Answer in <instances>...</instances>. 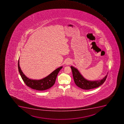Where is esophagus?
Wrapping results in <instances>:
<instances>
[{"label": "esophagus", "mask_w": 124, "mask_h": 124, "mask_svg": "<svg viewBox=\"0 0 124 124\" xmlns=\"http://www.w3.org/2000/svg\"><path fill=\"white\" fill-rule=\"evenodd\" d=\"M71 61L70 60H67L66 62V65H70L71 64Z\"/></svg>", "instance_id": "1"}]
</instances>
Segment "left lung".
<instances>
[{
	"mask_svg": "<svg viewBox=\"0 0 124 124\" xmlns=\"http://www.w3.org/2000/svg\"><path fill=\"white\" fill-rule=\"evenodd\" d=\"M73 79L76 85L80 88L84 90H90L96 88L102 85L107 78L108 75L100 81H89L85 79L76 68L71 66Z\"/></svg>",
	"mask_w": 124,
	"mask_h": 124,
	"instance_id": "left-lung-1",
	"label": "left lung"
}]
</instances>
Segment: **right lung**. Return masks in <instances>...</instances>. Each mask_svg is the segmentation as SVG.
Wrapping results in <instances>:
<instances>
[{
	"label": "right lung",
	"mask_w": 124,
	"mask_h": 124,
	"mask_svg": "<svg viewBox=\"0 0 124 124\" xmlns=\"http://www.w3.org/2000/svg\"><path fill=\"white\" fill-rule=\"evenodd\" d=\"M18 69L22 79L27 86L37 91H43L48 89L52 87L55 83L56 77L62 67H60L42 79L39 80L30 79L24 75L21 70L19 66V60L18 61Z\"/></svg>",
	"instance_id": "right-lung-1"
}]
</instances>
